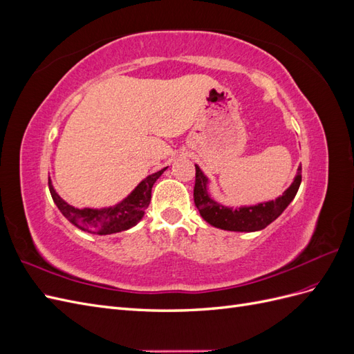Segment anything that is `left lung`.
<instances>
[{
    "label": "left lung",
    "instance_id": "left-lung-1",
    "mask_svg": "<svg viewBox=\"0 0 354 354\" xmlns=\"http://www.w3.org/2000/svg\"><path fill=\"white\" fill-rule=\"evenodd\" d=\"M196 168V180L194 199L201 217L211 226L230 230V232H259L269 226L286 209L289 203L295 198L299 185H301V167H298V173L282 196L274 201H267L255 203V205L242 207H226L214 199L209 194V178L203 174L199 165Z\"/></svg>",
    "mask_w": 354,
    "mask_h": 354
}]
</instances>
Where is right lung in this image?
I'll use <instances>...</instances> for the list:
<instances>
[{
	"label": "right lung",
	"instance_id": "1",
	"mask_svg": "<svg viewBox=\"0 0 354 354\" xmlns=\"http://www.w3.org/2000/svg\"><path fill=\"white\" fill-rule=\"evenodd\" d=\"M167 168L168 167L147 176L127 198L112 207L104 208H75L69 205L65 199L60 198L50 177L48 189L56 207L75 227L91 234H112L134 227L143 218L145 209L151 202L155 181L164 174Z\"/></svg>",
	"mask_w": 354,
	"mask_h": 354
}]
</instances>
